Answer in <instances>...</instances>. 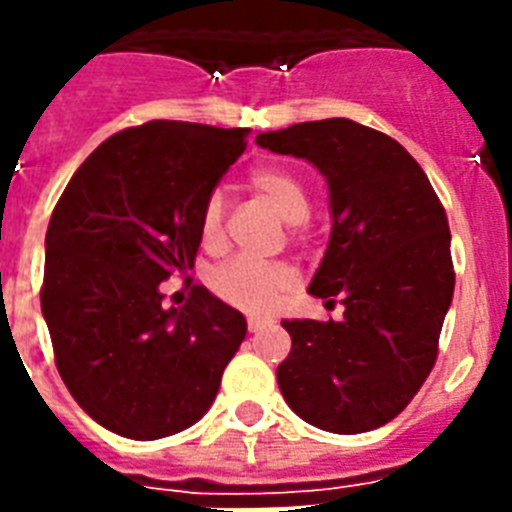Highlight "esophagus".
I'll return each mask as SVG.
<instances>
[{"label":"esophagus","instance_id":"esophagus-1","mask_svg":"<svg viewBox=\"0 0 512 512\" xmlns=\"http://www.w3.org/2000/svg\"><path fill=\"white\" fill-rule=\"evenodd\" d=\"M268 327V321L265 319H257V316H249L247 319V329L249 332H260V329Z\"/></svg>","mask_w":512,"mask_h":512}]
</instances>
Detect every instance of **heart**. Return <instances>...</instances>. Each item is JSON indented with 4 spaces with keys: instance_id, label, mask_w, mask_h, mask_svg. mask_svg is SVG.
I'll use <instances>...</instances> for the list:
<instances>
[{
    "instance_id": "b5f03b06",
    "label": "heart",
    "mask_w": 512,
    "mask_h": 512,
    "mask_svg": "<svg viewBox=\"0 0 512 512\" xmlns=\"http://www.w3.org/2000/svg\"><path fill=\"white\" fill-rule=\"evenodd\" d=\"M249 188L289 225H300L311 215V193L303 177L281 164H260L249 172ZM223 199L212 193L201 209V239L215 247L223 239ZM295 273L284 263H257L249 257H236L217 265L209 273V287L223 303L247 313H268L279 297L292 287Z\"/></svg>"
}]
</instances>
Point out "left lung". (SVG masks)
<instances>
[{"label": "left lung", "instance_id": "obj_1", "mask_svg": "<svg viewBox=\"0 0 512 512\" xmlns=\"http://www.w3.org/2000/svg\"><path fill=\"white\" fill-rule=\"evenodd\" d=\"M257 146L305 159L327 180L332 233L308 292L345 305L342 321H281L292 337L276 369L281 396L313 428H380L436 364L454 295L444 207L401 143L350 119L260 132Z\"/></svg>", "mask_w": 512, "mask_h": 512}]
</instances>
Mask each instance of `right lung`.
<instances>
[{
  "label": "right lung",
  "mask_w": 512,
  "mask_h": 512,
  "mask_svg": "<svg viewBox=\"0 0 512 512\" xmlns=\"http://www.w3.org/2000/svg\"><path fill=\"white\" fill-rule=\"evenodd\" d=\"M249 130L148 122L100 143L68 180L44 239L42 316L68 393L116 436L154 441L199 422L247 319L204 287L164 308L188 273L201 209Z\"/></svg>",
  "instance_id": "right-lung-1"
}]
</instances>
